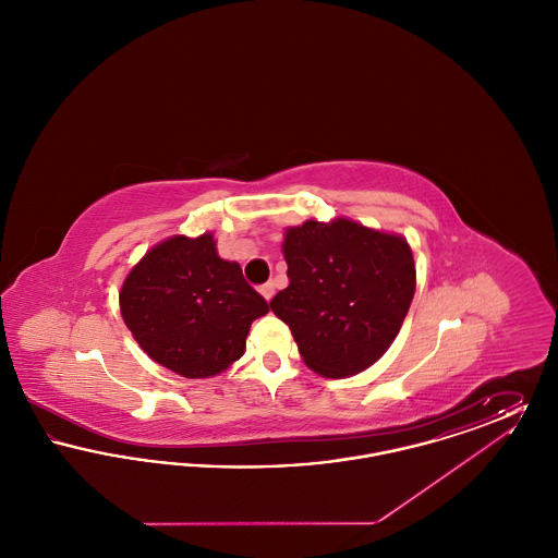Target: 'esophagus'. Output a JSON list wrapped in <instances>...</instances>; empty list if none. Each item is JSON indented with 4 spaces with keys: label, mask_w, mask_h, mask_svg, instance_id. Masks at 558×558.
<instances>
[{
    "label": "esophagus",
    "mask_w": 558,
    "mask_h": 558,
    "mask_svg": "<svg viewBox=\"0 0 558 558\" xmlns=\"http://www.w3.org/2000/svg\"><path fill=\"white\" fill-rule=\"evenodd\" d=\"M259 292L264 294V299H266V301H269V299L274 296V292H276V289H274V282H266V284L259 289Z\"/></svg>",
    "instance_id": "34e87169"
}]
</instances>
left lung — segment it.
I'll list each match as a JSON object with an SVG mask.
<instances>
[{
	"mask_svg": "<svg viewBox=\"0 0 558 558\" xmlns=\"http://www.w3.org/2000/svg\"><path fill=\"white\" fill-rule=\"evenodd\" d=\"M282 253L291 282L269 307L291 328L307 368L343 378L383 357L416 289L405 239L345 217L310 219L287 230Z\"/></svg>",
	"mask_w": 558,
	"mask_h": 558,
	"instance_id": "left-lung-1",
	"label": "left lung"
}]
</instances>
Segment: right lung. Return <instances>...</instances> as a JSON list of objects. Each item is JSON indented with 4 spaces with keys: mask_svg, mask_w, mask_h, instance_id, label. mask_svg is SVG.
I'll return each mask as SVG.
<instances>
[{
    "mask_svg": "<svg viewBox=\"0 0 558 558\" xmlns=\"http://www.w3.org/2000/svg\"><path fill=\"white\" fill-rule=\"evenodd\" d=\"M133 339L157 364L186 378H209L242 357L266 299L236 262L217 255L211 232L171 236L153 246L119 292Z\"/></svg>",
    "mask_w": 558,
    "mask_h": 558,
    "instance_id": "add662e5",
    "label": "right lung"
}]
</instances>
